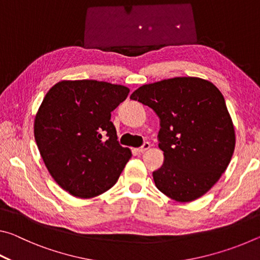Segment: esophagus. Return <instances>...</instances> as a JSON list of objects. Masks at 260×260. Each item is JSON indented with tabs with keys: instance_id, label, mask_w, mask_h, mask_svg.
Returning a JSON list of instances; mask_svg holds the SVG:
<instances>
[{
	"instance_id": "obj_1",
	"label": "esophagus",
	"mask_w": 260,
	"mask_h": 260,
	"mask_svg": "<svg viewBox=\"0 0 260 260\" xmlns=\"http://www.w3.org/2000/svg\"><path fill=\"white\" fill-rule=\"evenodd\" d=\"M150 147H151L150 143H149V142H144L143 146L138 148V149H136V150H138V152H140V153H143V152H146V151L148 150V149H150Z\"/></svg>"
}]
</instances>
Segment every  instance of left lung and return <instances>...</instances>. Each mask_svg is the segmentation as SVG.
<instances>
[{
	"label": "left lung",
	"instance_id": "1",
	"mask_svg": "<svg viewBox=\"0 0 260 260\" xmlns=\"http://www.w3.org/2000/svg\"><path fill=\"white\" fill-rule=\"evenodd\" d=\"M131 100L159 118L164 162L152 173L156 187L182 203L208 192L235 148L234 126L218 88L204 79L179 77L141 86Z\"/></svg>",
	"mask_w": 260,
	"mask_h": 260
}]
</instances>
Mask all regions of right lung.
<instances>
[{
	"mask_svg": "<svg viewBox=\"0 0 260 260\" xmlns=\"http://www.w3.org/2000/svg\"><path fill=\"white\" fill-rule=\"evenodd\" d=\"M128 93L104 81L64 80L46 94L35 116V141L50 175L71 195L90 199L109 190L132 157L110 120Z\"/></svg>",
	"mask_w": 260,
	"mask_h": 260,
	"instance_id": "obj_1",
	"label": "right lung"
}]
</instances>
